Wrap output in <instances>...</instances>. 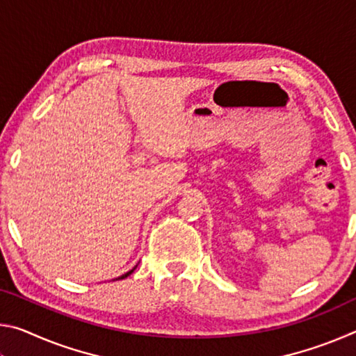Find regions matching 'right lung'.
Listing matches in <instances>:
<instances>
[{
  "mask_svg": "<svg viewBox=\"0 0 356 356\" xmlns=\"http://www.w3.org/2000/svg\"><path fill=\"white\" fill-rule=\"evenodd\" d=\"M136 267H138V265H135V267H134V268H131V270H129V272H127V273H124L122 276H118V278H116V281H118V280H124V278H127V276H130L131 273H134V272H135V268H136Z\"/></svg>",
  "mask_w": 356,
  "mask_h": 356,
  "instance_id": "1",
  "label": "right lung"
}]
</instances>
